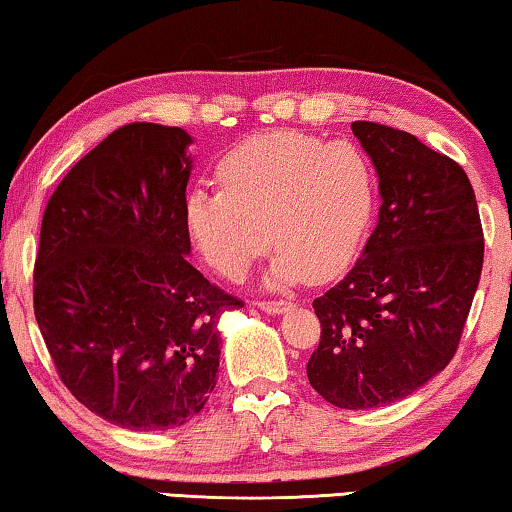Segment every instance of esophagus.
<instances>
[{"mask_svg":"<svg viewBox=\"0 0 512 512\" xmlns=\"http://www.w3.org/2000/svg\"><path fill=\"white\" fill-rule=\"evenodd\" d=\"M254 305L258 309L268 311V314H281V311H286L288 307H291V302H286V300H256Z\"/></svg>","mask_w":512,"mask_h":512,"instance_id":"esophagus-1","label":"esophagus"}]
</instances>
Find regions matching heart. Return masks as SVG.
Returning a JSON list of instances; mask_svg holds the SVG:
<instances>
[{"label": "heart", "instance_id": "1", "mask_svg": "<svg viewBox=\"0 0 512 512\" xmlns=\"http://www.w3.org/2000/svg\"><path fill=\"white\" fill-rule=\"evenodd\" d=\"M219 180L221 189H194L187 198L191 238L226 279H240L272 242L270 281L277 286L342 270L365 238L379 196L365 150L302 131L244 140L221 159Z\"/></svg>", "mask_w": 512, "mask_h": 512}]
</instances>
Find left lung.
<instances>
[{
  "mask_svg": "<svg viewBox=\"0 0 512 512\" xmlns=\"http://www.w3.org/2000/svg\"><path fill=\"white\" fill-rule=\"evenodd\" d=\"M379 175V224L346 277L314 300L307 362L325 402L365 411L409 397L453 360L483 270V226L462 166L411 133L353 122Z\"/></svg>",
  "mask_w": 512,
  "mask_h": 512,
  "instance_id": "left-lung-1",
  "label": "left lung"
}]
</instances>
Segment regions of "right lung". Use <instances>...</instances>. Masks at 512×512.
<instances>
[{
    "instance_id": "1",
    "label": "right lung",
    "mask_w": 512,
    "mask_h": 512,
    "mask_svg": "<svg viewBox=\"0 0 512 512\" xmlns=\"http://www.w3.org/2000/svg\"><path fill=\"white\" fill-rule=\"evenodd\" d=\"M191 136L124 124L50 196L34 316L71 395L117 427L189 422L219 372V318L244 302L187 261Z\"/></svg>"
}]
</instances>
